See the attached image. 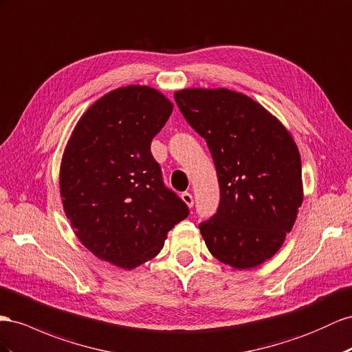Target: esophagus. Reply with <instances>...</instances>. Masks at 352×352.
Returning <instances> with one entry per match:
<instances>
[{"label":"esophagus","instance_id":"esophagus-1","mask_svg":"<svg viewBox=\"0 0 352 352\" xmlns=\"http://www.w3.org/2000/svg\"><path fill=\"white\" fill-rule=\"evenodd\" d=\"M182 199H184V203H185L188 207H192V206H194V197H192V194L184 192V194H182Z\"/></svg>","mask_w":352,"mask_h":352}]
</instances>
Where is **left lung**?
<instances>
[{"label":"left lung","instance_id":"8db88e82","mask_svg":"<svg viewBox=\"0 0 352 352\" xmlns=\"http://www.w3.org/2000/svg\"><path fill=\"white\" fill-rule=\"evenodd\" d=\"M180 112L213 157L221 186L217 213L199 225L208 252L235 270L271 259L302 206L296 142L261 103L228 89L175 93Z\"/></svg>","mask_w":352,"mask_h":352}]
</instances>
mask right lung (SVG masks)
Masks as SVG:
<instances>
[{
  "label": "right lung",
  "instance_id": "add662e5",
  "mask_svg": "<svg viewBox=\"0 0 352 352\" xmlns=\"http://www.w3.org/2000/svg\"><path fill=\"white\" fill-rule=\"evenodd\" d=\"M173 103L149 85L107 93L82 113L65 146L59 186L81 244L122 270L151 261L186 204L161 179L151 140Z\"/></svg>",
  "mask_w": 352,
  "mask_h": 352
}]
</instances>
